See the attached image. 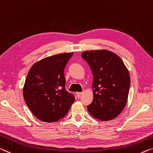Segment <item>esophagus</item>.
<instances>
[{
    "label": "esophagus",
    "mask_w": 153,
    "mask_h": 153,
    "mask_svg": "<svg viewBox=\"0 0 153 153\" xmlns=\"http://www.w3.org/2000/svg\"><path fill=\"white\" fill-rule=\"evenodd\" d=\"M82 94V92H77V93H76V95H77V97H80Z\"/></svg>",
    "instance_id": "esophagus-1"
}]
</instances>
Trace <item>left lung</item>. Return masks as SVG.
Listing matches in <instances>:
<instances>
[{
    "instance_id": "1",
    "label": "left lung",
    "mask_w": 153,
    "mask_h": 153,
    "mask_svg": "<svg viewBox=\"0 0 153 153\" xmlns=\"http://www.w3.org/2000/svg\"><path fill=\"white\" fill-rule=\"evenodd\" d=\"M82 57L93 73V99L87 106L92 117L102 121L113 120L126 106L131 78L119 56L107 50L87 51Z\"/></svg>"
}]
</instances>
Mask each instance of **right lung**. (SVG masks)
I'll use <instances>...</instances> for the list:
<instances>
[{"label": "right lung", "instance_id": "obj_1", "mask_svg": "<svg viewBox=\"0 0 153 153\" xmlns=\"http://www.w3.org/2000/svg\"><path fill=\"white\" fill-rule=\"evenodd\" d=\"M74 53L57 54L31 67L23 88L27 106L36 118L54 122L69 112L75 95L66 90L65 68Z\"/></svg>", "mask_w": 153, "mask_h": 153}]
</instances>
